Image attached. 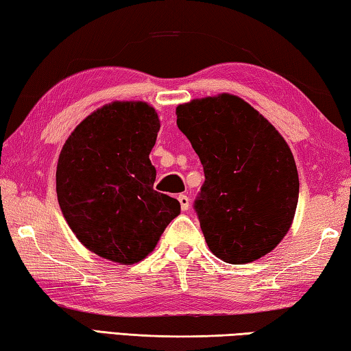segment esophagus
I'll use <instances>...</instances> for the list:
<instances>
[{
	"label": "esophagus",
	"instance_id": "esophagus-1",
	"mask_svg": "<svg viewBox=\"0 0 351 351\" xmlns=\"http://www.w3.org/2000/svg\"><path fill=\"white\" fill-rule=\"evenodd\" d=\"M179 202H180L182 211H188V208H189V197H188V195L180 194L179 195Z\"/></svg>",
	"mask_w": 351,
	"mask_h": 351
}]
</instances>
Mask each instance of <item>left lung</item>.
I'll list each match as a JSON object with an SVG mask.
<instances>
[{
    "instance_id": "1",
    "label": "left lung",
    "mask_w": 351,
    "mask_h": 351,
    "mask_svg": "<svg viewBox=\"0 0 351 351\" xmlns=\"http://www.w3.org/2000/svg\"><path fill=\"white\" fill-rule=\"evenodd\" d=\"M176 114L204 165L194 210L208 247L234 265L261 259L284 239L298 206V168L287 141L236 95L193 100Z\"/></svg>"
}]
</instances>
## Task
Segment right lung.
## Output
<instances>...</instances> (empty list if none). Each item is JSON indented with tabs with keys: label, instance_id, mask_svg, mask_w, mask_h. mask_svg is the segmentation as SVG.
<instances>
[{
	"label": "right lung",
	"instance_id": "right-lung-1",
	"mask_svg": "<svg viewBox=\"0 0 351 351\" xmlns=\"http://www.w3.org/2000/svg\"><path fill=\"white\" fill-rule=\"evenodd\" d=\"M158 129L149 104L115 101L86 117L61 149L60 208L78 241L104 259H145L179 216V202L152 189Z\"/></svg>",
	"mask_w": 351,
	"mask_h": 351
}]
</instances>
